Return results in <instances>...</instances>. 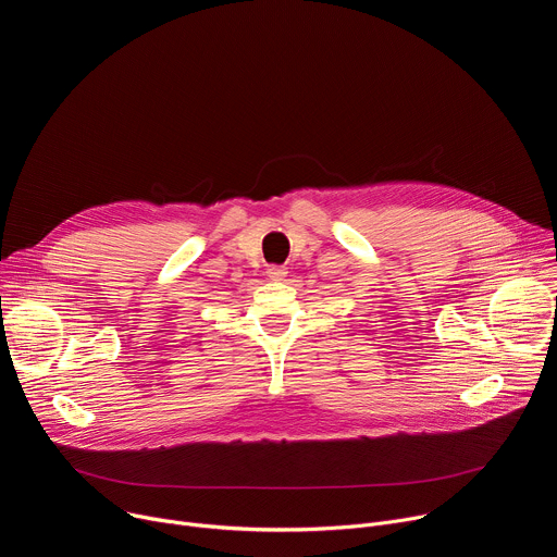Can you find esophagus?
<instances>
[{"mask_svg":"<svg viewBox=\"0 0 557 557\" xmlns=\"http://www.w3.org/2000/svg\"><path fill=\"white\" fill-rule=\"evenodd\" d=\"M286 273H288V271H286L284 267H269V269H267L269 280H284Z\"/></svg>","mask_w":557,"mask_h":557,"instance_id":"34e87169","label":"esophagus"}]
</instances>
